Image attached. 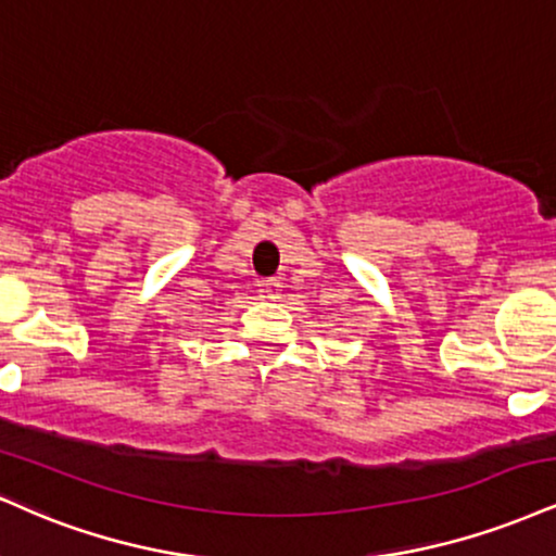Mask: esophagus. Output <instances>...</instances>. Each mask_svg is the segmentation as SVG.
<instances>
[{
    "label": "esophagus",
    "mask_w": 556,
    "mask_h": 556,
    "mask_svg": "<svg viewBox=\"0 0 556 556\" xmlns=\"http://www.w3.org/2000/svg\"><path fill=\"white\" fill-rule=\"evenodd\" d=\"M261 292L269 300H279V295H282V282H279V279H266V282L261 285Z\"/></svg>",
    "instance_id": "obj_1"
}]
</instances>
